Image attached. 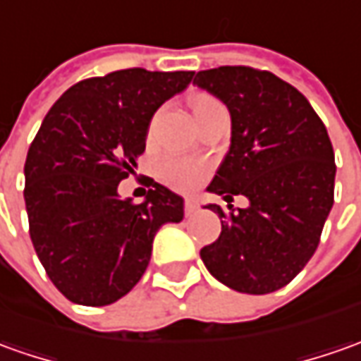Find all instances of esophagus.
<instances>
[{"label": "esophagus", "mask_w": 361, "mask_h": 361, "mask_svg": "<svg viewBox=\"0 0 361 361\" xmlns=\"http://www.w3.org/2000/svg\"><path fill=\"white\" fill-rule=\"evenodd\" d=\"M183 212H185L188 217L197 212V201H195V197H188V200H185V203H183Z\"/></svg>", "instance_id": "1"}]
</instances>
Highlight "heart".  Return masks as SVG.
I'll return each instance as SVG.
<instances>
[{
	"label": "heart",
	"instance_id": "b5f03b06",
	"mask_svg": "<svg viewBox=\"0 0 361 361\" xmlns=\"http://www.w3.org/2000/svg\"><path fill=\"white\" fill-rule=\"evenodd\" d=\"M217 104H221V102L215 100L213 97H197L193 100V114L200 116L201 112H205L212 106H217ZM205 173H207V166L205 164L188 160V158H166L160 164L161 180L166 181L168 185H171L173 190H193L203 180Z\"/></svg>",
	"mask_w": 361,
	"mask_h": 361
}]
</instances>
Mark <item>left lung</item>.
I'll return each instance as SVG.
<instances>
[{"instance_id": "obj_1", "label": "left lung", "mask_w": 361, "mask_h": 361, "mask_svg": "<svg viewBox=\"0 0 361 361\" xmlns=\"http://www.w3.org/2000/svg\"><path fill=\"white\" fill-rule=\"evenodd\" d=\"M193 85L231 112V148L207 190L245 195L247 209L219 205V239L201 249L207 271L247 294L283 288L314 255L334 205V149L302 92L269 71H200Z\"/></svg>"}]
</instances>
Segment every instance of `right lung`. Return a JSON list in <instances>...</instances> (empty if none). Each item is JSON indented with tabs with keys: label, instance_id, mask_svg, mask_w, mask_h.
<instances>
[{
	"label": "right lung",
	"instance_id": "obj_1",
	"mask_svg": "<svg viewBox=\"0 0 361 361\" xmlns=\"http://www.w3.org/2000/svg\"><path fill=\"white\" fill-rule=\"evenodd\" d=\"M193 71L124 68L85 78L47 112L25 160L29 235L51 283L71 302L106 306L128 294L154 237L183 219V200L146 180V201L120 200L118 183L146 149L149 120Z\"/></svg>",
	"mask_w": 361,
	"mask_h": 361
}]
</instances>
